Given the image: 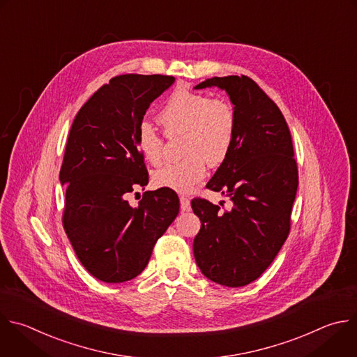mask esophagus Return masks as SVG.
Returning a JSON list of instances; mask_svg holds the SVG:
<instances>
[{
    "label": "esophagus",
    "mask_w": 357,
    "mask_h": 357,
    "mask_svg": "<svg viewBox=\"0 0 357 357\" xmlns=\"http://www.w3.org/2000/svg\"><path fill=\"white\" fill-rule=\"evenodd\" d=\"M181 200V210L182 211H190V200L186 196H179Z\"/></svg>",
    "instance_id": "34e87169"
}]
</instances>
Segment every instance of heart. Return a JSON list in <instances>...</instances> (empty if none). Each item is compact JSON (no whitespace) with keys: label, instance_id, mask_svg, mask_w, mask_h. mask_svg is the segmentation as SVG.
<instances>
[{"label":"heart","instance_id":"b5f03b06","mask_svg":"<svg viewBox=\"0 0 357 357\" xmlns=\"http://www.w3.org/2000/svg\"><path fill=\"white\" fill-rule=\"evenodd\" d=\"M158 119L168 136L183 133L181 153L185 155L155 171L154 182L158 186L186 193L206 176V162L218 167L227 160L236 128L234 107L227 100L178 89L169 96ZM136 143L150 164H161L164 139L150 122L139 125Z\"/></svg>","mask_w":357,"mask_h":357}]
</instances>
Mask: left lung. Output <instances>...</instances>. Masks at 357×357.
I'll list each match as a JSON object with an SVG mask.
<instances>
[{"mask_svg": "<svg viewBox=\"0 0 357 357\" xmlns=\"http://www.w3.org/2000/svg\"><path fill=\"white\" fill-rule=\"evenodd\" d=\"M211 86L229 96L236 128L227 160L206 188L227 195L232 207L221 211L206 199L192 200L202 222L193 255L207 279L241 287L269 268L287 238L298 171L284 117L254 79L213 77L195 89Z\"/></svg>", "mask_w": 357, "mask_h": 357, "instance_id": "1", "label": "left lung"}]
</instances>
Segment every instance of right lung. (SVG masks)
<instances>
[{
	"mask_svg": "<svg viewBox=\"0 0 357 357\" xmlns=\"http://www.w3.org/2000/svg\"><path fill=\"white\" fill-rule=\"evenodd\" d=\"M175 82L169 75H117L77 113L66 146L63 225L82 266L98 280L139 276L153 248L179 213L168 188L146 192L137 207L128 196L149 183L136 132L151 102Z\"/></svg>",
	"mask_w": 357,
	"mask_h": 357,
	"instance_id": "1",
	"label": "right lung"
}]
</instances>
